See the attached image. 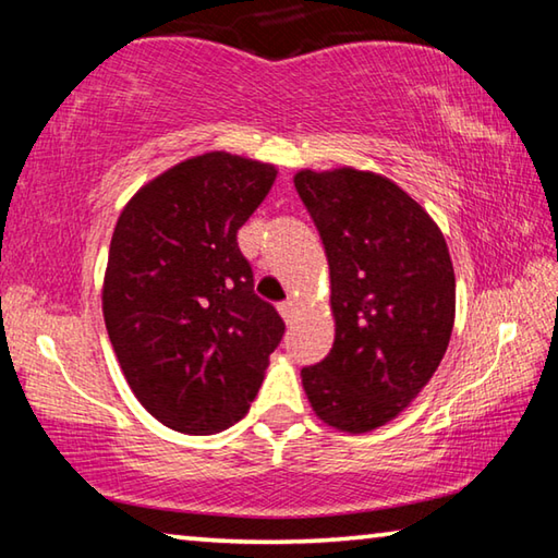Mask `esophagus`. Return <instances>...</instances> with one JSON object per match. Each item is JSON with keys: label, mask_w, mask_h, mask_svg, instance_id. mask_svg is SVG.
I'll list each match as a JSON object with an SVG mask.
<instances>
[{"label": "esophagus", "mask_w": 558, "mask_h": 558, "mask_svg": "<svg viewBox=\"0 0 558 558\" xmlns=\"http://www.w3.org/2000/svg\"><path fill=\"white\" fill-rule=\"evenodd\" d=\"M278 313H280L282 319H286V323H292V317H295V302H292V300L280 302Z\"/></svg>", "instance_id": "obj_1"}]
</instances>
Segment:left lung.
<instances>
[{
    "label": "left lung",
    "mask_w": 558,
    "mask_h": 558,
    "mask_svg": "<svg viewBox=\"0 0 558 558\" xmlns=\"http://www.w3.org/2000/svg\"><path fill=\"white\" fill-rule=\"evenodd\" d=\"M295 189L323 239L335 344L300 372L317 418L369 433L436 374L456 323V272L438 223L399 184L354 167L300 169Z\"/></svg>",
    "instance_id": "8db88e82"
}]
</instances>
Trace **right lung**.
I'll return each instance as SVG.
<instances>
[{"instance_id":"add662e5","label":"right lung","mask_w":558,"mask_h":558,"mask_svg":"<svg viewBox=\"0 0 558 558\" xmlns=\"http://www.w3.org/2000/svg\"><path fill=\"white\" fill-rule=\"evenodd\" d=\"M276 177L206 153L147 182L116 223L102 317L132 393L167 428L211 436L241 421L286 332L235 241Z\"/></svg>"}]
</instances>
